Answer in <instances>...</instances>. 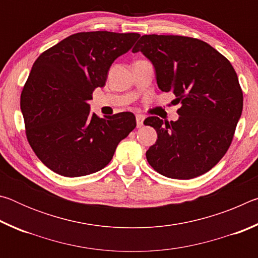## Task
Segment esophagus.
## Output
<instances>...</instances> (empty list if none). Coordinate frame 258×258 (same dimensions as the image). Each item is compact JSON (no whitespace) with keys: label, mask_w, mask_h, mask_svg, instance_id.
<instances>
[{"label":"esophagus","mask_w":258,"mask_h":258,"mask_svg":"<svg viewBox=\"0 0 258 258\" xmlns=\"http://www.w3.org/2000/svg\"><path fill=\"white\" fill-rule=\"evenodd\" d=\"M135 118H137V127L140 128L143 126V120H145V116L141 115V113H138L137 116H135Z\"/></svg>","instance_id":"esophagus-1"}]
</instances>
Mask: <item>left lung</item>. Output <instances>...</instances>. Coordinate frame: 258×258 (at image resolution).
<instances>
[{"label":"left lung","mask_w":258,"mask_h":258,"mask_svg":"<svg viewBox=\"0 0 258 258\" xmlns=\"http://www.w3.org/2000/svg\"><path fill=\"white\" fill-rule=\"evenodd\" d=\"M132 52L150 60L157 85L181 103L175 121L146 118L157 132L148 163L169 178L203 175L228 151L241 117L242 91L232 64L206 42L177 35H143Z\"/></svg>","instance_id":"left-lung-1"}]
</instances>
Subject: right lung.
<instances>
[{"label":"right lung","mask_w":258,"mask_h":258,"mask_svg":"<svg viewBox=\"0 0 258 258\" xmlns=\"http://www.w3.org/2000/svg\"><path fill=\"white\" fill-rule=\"evenodd\" d=\"M139 37L137 33H77L34 62L20 108L29 145L51 171L67 177L100 171L135 128L132 112L99 118L91 115L89 101L97 87L106 85L113 61Z\"/></svg>","instance_id":"add662e5"}]
</instances>
